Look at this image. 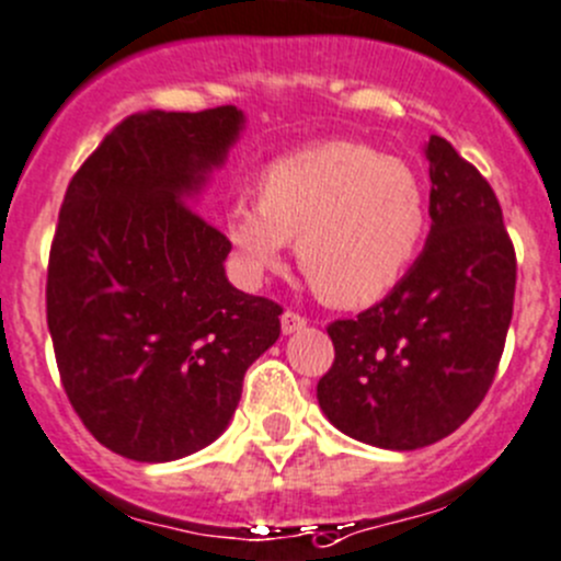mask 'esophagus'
<instances>
[{
    "label": "esophagus",
    "mask_w": 561,
    "mask_h": 561,
    "mask_svg": "<svg viewBox=\"0 0 561 561\" xmlns=\"http://www.w3.org/2000/svg\"><path fill=\"white\" fill-rule=\"evenodd\" d=\"M304 325H307V318H301V314L293 312V309H287V312L282 314V334H296Z\"/></svg>",
    "instance_id": "obj_1"
}]
</instances>
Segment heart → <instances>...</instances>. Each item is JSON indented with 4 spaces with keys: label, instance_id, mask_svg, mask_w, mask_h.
Segmentation results:
<instances>
[{
    "label": "heart",
    "instance_id": "obj_1",
    "mask_svg": "<svg viewBox=\"0 0 561 561\" xmlns=\"http://www.w3.org/2000/svg\"><path fill=\"white\" fill-rule=\"evenodd\" d=\"M427 232L425 183L408 161L323 142L274 161L260 199L238 197L225 236L252 279L296 241L298 265L334 307H364L400 285Z\"/></svg>",
    "mask_w": 561,
    "mask_h": 561
}]
</instances>
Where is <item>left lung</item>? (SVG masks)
Segmentation results:
<instances>
[{"mask_svg": "<svg viewBox=\"0 0 561 561\" xmlns=\"http://www.w3.org/2000/svg\"><path fill=\"white\" fill-rule=\"evenodd\" d=\"M431 236L400 285L334 320V364L318 380L331 425L380 449L458 431L488 394L513 320L515 249L491 183L431 136Z\"/></svg>", "mask_w": 561, "mask_h": 561, "instance_id": "obj_1", "label": "left lung"}]
</instances>
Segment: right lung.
Masks as SVG:
<instances>
[{
    "mask_svg": "<svg viewBox=\"0 0 561 561\" xmlns=\"http://www.w3.org/2000/svg\"><path fill=\"white\" fill-rule=\"evenodd\" d=\"M243 112H142L114 125L65 192L46 320L87 431L139 463L208 447L243 375L279 340L282 307L225 274L230 241L192 208Z\"/></svg>",
    "mask_w": 561,
    "mask_h": 561,
    "instance_id": "add662e5",
    "label": "right lung"
}]
</instances>
